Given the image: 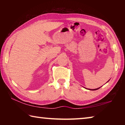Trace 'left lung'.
Wrapping results in <instances>:
<instances>
[{
	"mask_svg": "<svg viewBox=\"0 0 125 125\" xmlns=\"http://www.w3.org/2000/svg\"><path fill=\"white\" fill-rule=\"evenodd\" d=\"M99 88H100H100H97V89H92V90H98V89H99ZM89 90H90V89H89Z\"/></svg>",
	"mask_w": 125,
	"mask_h": 125,
	"instance_id": "8db88e82",
	"label": "left lung"
}]
</instances>
